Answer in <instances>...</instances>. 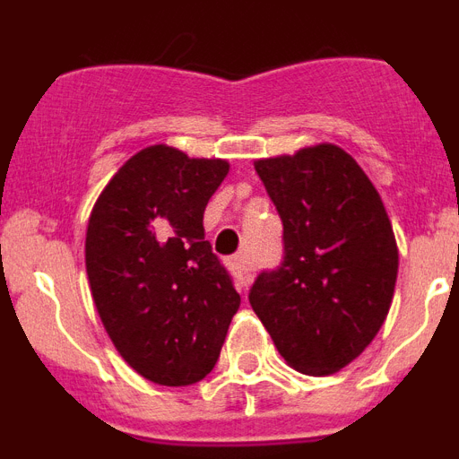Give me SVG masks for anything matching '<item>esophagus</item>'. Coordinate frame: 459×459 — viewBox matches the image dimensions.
Segmentation results:
<instances>
[{
  "mask_svg": "<svg viewBox=\"0 0 459 459\" xmlns=\"http://www.w3.org/2000/svg\"><path fill=\"white\" fill-rule=\"evenodd\" d=\"M230 269H232L234 278L241 282V287H246L250 282V271H253V266H250V259L248 255H234L232 259H230Z\"/></svg>",
  "mask_w": 459,
  "mask_h": 459,
  "instance_id": "obj_1",
  "label": "esophagus"
}]
</instances>
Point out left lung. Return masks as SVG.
I'll list each match as a JSON object with an SVG mask.
<instances>
[{
    "label": "left lung",
    "instance_id": "obj_1",
    "mask_svg": "<svg viewBox=\"0 0 459 459\" xmlns=\"http://www.w3.org/2000/svg\"><path fill=\"white\" fill-rule=\"evenodd\" d=\"M282 221L285 255L250 287L280 356L333 375L379 333L393 301L397 246L379 193L335 144L255 163Z\"/></svg>",
    "mask_w": 459,
    "mask_h": 459
}]
</instances>
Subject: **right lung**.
Masks as SVG:
<instances>
[{
	"mask_svg": "<svg viewBox=\"0 0 459 459\" xmlns=\"http://www.w3.org/2000/svg\"><path fill=\"white\" fill-rule=\"evenodd\" d=\"M230 172L165 144L126 160L96 200L84 259L109 340L137 375L188 386L216 366L241 296L204 241V209Z\"/></svg>",
	"mask_w": 459,
	"mask_h": 459,
	"instance_id": "right-lung-1",
	"label": "right lung"
}]
</instances>
